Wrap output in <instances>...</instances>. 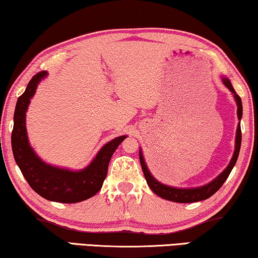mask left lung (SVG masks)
Returning a JSON list of instances; mask_svg holds the SVG:
<instances>
[{
	"label": "left lung",
	"mask_w": 258,
	"mask_h": 258,
	"mask_svg": "<svg viewBox=\"0 0 258 258\" xmlns=\"http://www.w3.org/2000/svg\"><path fill=\"white\" fill-rule=\"evenodd\" d=\"M223 84L229 91L234 94L235 101L237 103V117L238 120H241L242 117V101L241 98L236 94L235 89L233 87V85L229 81V79L227 78H222ZM241 141H242V133H241V125L238 123L237 125V130H236V138H235V151L233 154V157H231L230 163L228 164V166L223 170V172L221 174H219L214 180H212L211 182H208L207 185L200 186V187H194V188H177V187H172V186H167L164 185L162 182H159L158 180H156L154 178V175L150 173L149 171L147 164H145L144 157L142 151L140 150V160H141V165H142V170H143L144 177L147 179V182L149 185V187L152 189V192L156 193L157 196L163 198V199L170 200V201H174V203H182V204H189V203H197V201H201V200H206L208 198L212 197L216 191H219L220 187L223 185V182L226 181V179L228 178L229 173L233 170V167L235 164H236L238 154H240V149H241Z\"/></svg>",
	"instance_id": "obj_1"
}]
</instances>
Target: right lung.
Listing matches in <instances>:
<instances>
[{
	"mask_svg": "<svg viewBox=\"0 0 258 258\" xmlns=\"http://www.w3.org/2000/svg\"><path fill=\"white\" fill-rule=\"evenodd\" d=\"M46 74L45 71H42L33 76L25 92L17 100L14 114V129L11 133L13 154L28 184L40 197L55 203H80L95 196L101 189L111 156L126 136L116 137L108 142L92 163L80 171L61 169L43 162L29 144L25 113L30 99L35 95L37 86Z\"/></svg>",
	"mask_w": 258,
	"mask_h": 258,
	"instance_id": "obj_1",
	"label": "right lung"
}]
</instances>
